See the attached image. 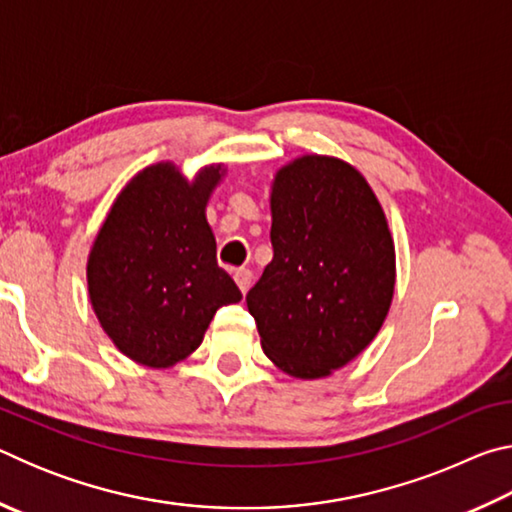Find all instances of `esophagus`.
Segmentation results:
<instances>
[{
    "label": "esophagus",
    "mask_w": 512,
    "mask_h": 512,
    "mask_svg": "<svg viewBox=\"0 0 512 512\" xmlns=\"http://www.w3.org/2000/svg\"><path fill=\"white\" fill-rule=\"evenodd\" d=\"M235 282L239 284L241 293H246L250 289V284H253V271H248V268H239L235 273Z\"/></svg>",
    "instance_id": "obj_1"
}]
</instances>
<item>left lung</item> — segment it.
Wrapping results in <instances>:
<instances>
[{
	"label": "left lung",
	"instance_id": "left-lung-1",
	"mask_svg": "<svg viewBox=\"0 0 512 512\" xmlns=\"http://www.w3.org/2000/svg\"><path fill=\"white\" fill-rule=\"evenodd\" d=\"M271 214L273 259L248 291V311L277 368L327 377L368 348L391 309V230L366 178L327 155L277 171Z\"/></svg>",
	"mask_w": 512,
	"mask_h": 512
}]
</instances>
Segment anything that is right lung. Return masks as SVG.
Listing matches in <instances>:
<instances>
[{"label": "right lung", "instance_id": "right-lung-1", "mask_svg": "<svg viewBox=\"0 0 512 512\" xmlns=\"http://www.w3.org/2000/svg\"><path fill=\"white\" fill-rule=\"evenodd\" d=\"M221 164L192 183L160 162L128 183L110 207L88 259L90 300L119 352L149 368H169L203 341L216 309L241 300L216 264L205 205Z\"/></svg>", "mask_w": 512, "mask_h": 512}]
</instances>
